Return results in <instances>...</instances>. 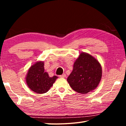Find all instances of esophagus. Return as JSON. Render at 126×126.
I'll return each instance as SVG.
<instances>
[{
    "label": "esophagus",
    "mask_w": 126,
    "mask_h": 126,
    "mask_svg": "<svg viewBox=\"0 0 126 126\" xmlns=\"http://www.w3.org/2000/svg\"><path fill=\"white\" fill-rule=\"evenodd\" d=\"M65 77H66L65 74H62V75L59 76V77H60V78H65Z\"/></svg>",
    "instance_id": "esophagus-1"
}]
</instances>
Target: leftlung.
<instances>
[{"mask_svg":"<svg viewBox=\"0 0 126 126\" xmlns=\"http://www.w3.org/2000/svg\"><path fill=\"white\" fill-rule=\"evenodd\" d=\"M102 76L101 65L98 60L88 53L82 52L74 62L67 81L74 91L87 94L97 88Z\"/></svg>","mask_w":126,"mask_h":126,"instance_id":"8db88e82","label":"left lung"}]
</instances>
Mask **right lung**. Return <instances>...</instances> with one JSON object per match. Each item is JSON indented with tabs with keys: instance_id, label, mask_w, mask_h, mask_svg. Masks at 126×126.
<instances>
[{
	"instance_id": "add662e5",
	"label": "right lung",
	"mask_w": 126,
	"mask_h": 126,
	"mask_svg": "<svg viewBox=\"0 0 126 126\" xmlns=\"http://www.w3.org/2000/svg\"><path fill=\"white\" fill-rule=\"evenodd\" d=\"M44 62H37L29 68L25 77L27 86L38 94L47 92L58 78L55 76H49L47 72H44Z\"/></svg>"
}]
</instances>
